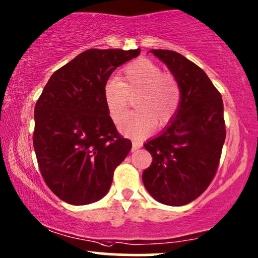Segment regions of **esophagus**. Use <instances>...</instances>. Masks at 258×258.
I'll list each match as a JSON object with an SVG mask.
<instances>
[{
	"mask_svg": "<svg viewBox=\"0 0 258 258\" xmlns=\"http://www.w3.org/2000/svg\"><path fill=\"white\" fill-rule=\"evenodd\" d=\"M141 147H142V142L133 141V150H136V149L141 148Z\"/></svg>",
	"mask_w": 258,
	"mask_h": 258,
	"instance_id": "1",
	"label": "esophagus"
}]
</instances>
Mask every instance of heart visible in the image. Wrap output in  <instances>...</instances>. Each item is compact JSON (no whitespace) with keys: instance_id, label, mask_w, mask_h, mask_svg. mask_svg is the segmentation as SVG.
I'll use <instances>...</instances> for the list:
<instances>
[{"instance_id":"b5f03b06","label":"heart","mask_w":258,"mask_h":258,"mask_svg":"<svg viewBox=\"0 0 258 258\" xmlns=\"http://www.w3.org/2000/svg\"><path fill=\"white\" fill-rule=\"evenodd\" d=\"M136 95L134 106L137 111L125 115L119 123V130L136 140L149 135L156 122L160 125L168 124L181 105V89L175 77L146 58L129 62L119 79L111 77L105 80L103 100L113 122L125 112L129 97Z\"/></svg>"}]
</instances>
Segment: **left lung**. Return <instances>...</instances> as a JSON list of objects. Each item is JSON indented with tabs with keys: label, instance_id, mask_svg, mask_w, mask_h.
Listing matches in <instances>:
<instances>
[{
	"label": "left lung",
	"instance_id": "obj_1",
	"mask_svg": "<svg viewBox=\"0 0 258 258\" xmlns=\"http://www.w3.org/2000/svg\"><path fill=\"white\" fill-rule=\"evenodd\" d=\"M179 82L181 105L161 135L145 148L153 162L142 174L159 203L182 206L205 192L218 168L226 129L220 92L198 65L168 49H152Z\"/></svg>",
	"mask_w": 258,
	"mask_h": 258
}]
</instances>
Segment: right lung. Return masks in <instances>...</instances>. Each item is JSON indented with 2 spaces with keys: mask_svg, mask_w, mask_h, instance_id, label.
Here are the masks:
<instances>
[{
  "mask_svg": "<svg viewBox=\"0 0 258 258\" xmlns=\"http://www.w3.org/2000/svg\"><path fill=\"white\" fill-rule=\"evenodd\" d=\"M141 49L80 53L53 73L34 109L36 160L54 195L72 205L102 199L113 172L132 149L117 132L103 100V85Z\"/></svg>",
  "mask_w": 258,
  "mask_h": 258,
  "instance_id": "1",
  "label": "right lung"
}]
</instances>
